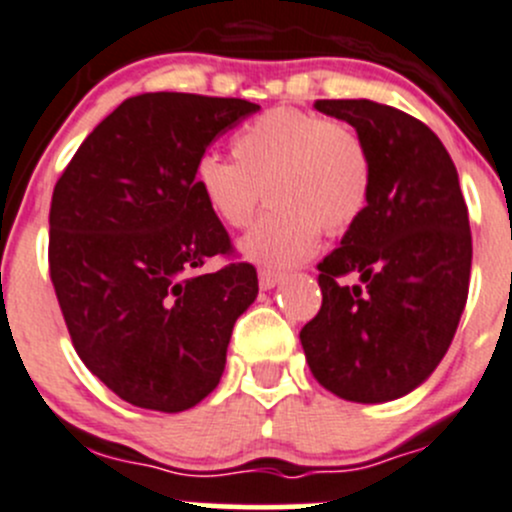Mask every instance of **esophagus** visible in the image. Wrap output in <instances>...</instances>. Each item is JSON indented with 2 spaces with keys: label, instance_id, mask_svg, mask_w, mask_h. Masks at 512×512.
<instances>
[{
  "label": "esophagus",
  "instance_id": "obj_1",
  "mask_svg": "<svg viewBox=\"0 0 512 512\" xmlns=\"http://www.w3.org/2000/svg\"><path fill=\"white\" fill-rule=\"evenodd\" d=\"M280 282H282V272L267 270V267H262V270H260V287L262 289H272L275 285H280Z\"/></svg>",
  "mask_w": 512,
  "mask_h": 512
}]
</instances>
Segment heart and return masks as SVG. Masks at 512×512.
<instances>
[{
    "mask_svg": "<svg viewBox=\"0 0 512 512\" xmlns=\"http://www.w3.org/2000/svg\"><path fill=\"white\" fill-rule=\"evenodd\" d=\"M235 158L208 151L195 160L193 185L225 227L250 225L262 198L272 208L242 240L247 260L287 270L329 235L364 215L374 188L369 146L356 128L314 111L277 106L232 138Z\"/></svg>",
    "mask_w": 512,
    "mask_h": 512,
    "instance_id": "heart-1",
    "label": "heart"
}]
</instances>
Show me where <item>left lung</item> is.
<instances>
[{
	"instance_id": "obj_1",
	"label": "left lung",
	"mask_w": 512,
	"mask_h": 512,
	"mask_svg": "<svg viewBox=\"0 0 512 512\" xmlns=\"http://www.w3.org/2000/svg\"><path fill=\"white\" fill-rule=\"evenodd\" d=\"M314 108L359 131L374 163L364 215L317 265L322 307L299 332L314 379L339 399L414 391L448 352L471 280V225L456 165L436 133L366 98ZM356 274L361 286L343 277Z\"/></svg>"
}]
</instances>
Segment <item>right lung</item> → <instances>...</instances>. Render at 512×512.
I'll return each instance as SVG.
<instances>
[{"label":"right lung","instance_id":"right-lung-1","mask_svg":"<svg viewBox=\"0 0 512 512\" xmlns=\"http://www.w3.org/2000/svg\"><path fill=\"white\" fill-rule=\"evenodd\" d=\"M260 111L245 98L131 96L86 136L56 180L49 275L76 354L138 409L178 414L225 369L237 317L255 302L250 262L193 185L195 160Z\"/></svg>","mask_w":512,"mask_h":512}]
</instances>
